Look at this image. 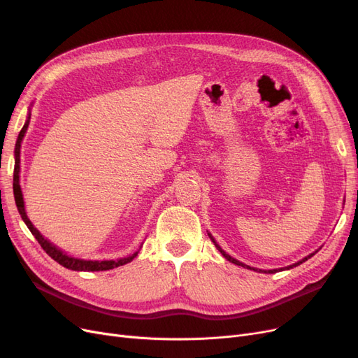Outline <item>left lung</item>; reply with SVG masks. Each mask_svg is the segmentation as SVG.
<instances>
[{"mask_svg":"<svg viewBox=\"0 0 358 358\" xmlns=\"http://www.w3.org/2000/svg\"><path fill=\"white\" fill-rule=\"evenodd\" d=\"M210 239H212V241H213V237H212V236H210ZM213 243H215V246H216V248H218V251H220V252H221V254H222V255H224V257H225V258H227V259H229V262H231V263H234V264H237V266H242V267H248V268H251V267H249V266H246V264H243V263H241V262H237V259H234V258H231V257H230V255H229V254H225V252H224V251H222V249H221V248H220V245H218V243H216V242H215V241H213ZM312 255H313V254H310V255H309V257H306V258H303V259H301V262H299V263H296V264H292V266H289V267H288V268H291V267H296V266H299V264H301V263H303V262H306V259H308V258H310V257H312ZM278 270H282V268H275V270H267V272H266V270H264V273H276V272H278ZM259 272H263V270H259Z\"/></svg>","mask_w":358,"mask_h":358,"instance_id":"left-lung-1","label":"left lung"}]
</instances>
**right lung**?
<instances>
[{
  "label": "right lung",
  "mask_w": 358,
  "mask_h": 358,
  "mask_svg": "<svg viewBox=\"0 0 358 358\" xmlns=\"http://www.w3.org/2000/svg\"><path fill=\"white\" fill-rule=\"evenodd\" d=\"M28 124H29V116L27 119V122L24 125V128L20 129L19 133V137H17V142H16V148H15V171H13V194H15V201H16V206H17V210L20 213V216H22L24 222L27 224V227L29 229V231L32 233V236L36 237L37 242L40 243V246L45 249L46 254L49 257H52L53 259H55L57 263H59L61 266L67 267L70 270H79V272H99V270H110V268H115L117 266H124L127 263L131 262V259L134 257H137L138 252H134L133 255H129L127 258H121V259H116V262H113V259H110V262H85V259H79V258H71L69 255L64 254L62 251H59L58 248L53 246L50 242H48L45 237H43L37 229H34V225L31 224V221L28 220V216L25 213V206H24V199H22V191H20V185H19V162H20V142H22L24 138V134L27 131L28 128Z\"/></svg>",
  "instance_id": "1"
}]
</instances>
